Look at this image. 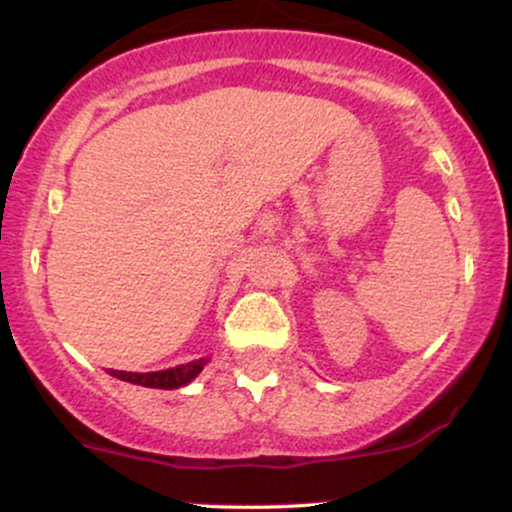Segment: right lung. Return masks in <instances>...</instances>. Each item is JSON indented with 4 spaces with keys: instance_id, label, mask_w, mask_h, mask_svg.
Segmentation results:
<instances>
[{
    "instance_id": "right-lung-1",
    "label": "right lung",
    "mask_w": 512,
    "mask_h": 512,
    "mask_svg": "<svg viewBox=\"0 0 512 512\" xmlns=\"http://www.w3.org/2000/svg\"><path fill=\"white\" fill-rule=\"evenodd\" d=\"M209 358H197V361L182 363V366L156 370V373H127V370H110L113 378L125 380V383L142 385V387H156V390H178V387L192 383L202 368L207 366Z\"/></svg>"
}]
</instances>
